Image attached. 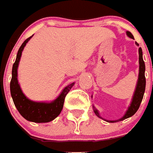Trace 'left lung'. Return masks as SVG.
<instances>
[{
  "label": "left lung",
  "mask_w": 153,
  "mask_h": 153,
  "mask_svg": "<svg viewBox=\"0 0 153 153\" xmlns=\"http://www.w3.org/2000/svg\"><path fill=\"white\" fill-rule=\"evenodd\" d=\"M127 34L131 39H134L133 35L129 31L127 32ZM136 45L139 46L137 42H135ZM139 62H140V72H139V78H138L137 85H136V89H135V94L133 96L132 102L131 104L128 108V110L125 114V115L120 119L119 120L117 121H107L109 123H115V122L123 121L124 119L130 118L132 115H134L136 111H138V109L140 105V103L142 102L143 97V94H144V91H145V85H146V79H145V75H144V72H145V64H144V61L143 59V52H142V49L141 48H139ZM94 113L97 114L99 118H101L99 116V114L97 112L96 109H94Z\"/></svg>",
  "instance_id": "obj_1"
}]
</instances>
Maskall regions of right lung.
Listing matches in <instances>:
<instances>
[{
  "label": "right lung",
  "instance_id": "obj_1",
  "mask_svg": "<svg viewBox=\"0 0 153 153\" xmlns=\"http://www.w3.org/2000/svg\"><path fill=\"white\" fill-rule=\"evenodd\" d=\"M31 37L32 36L29 37L24 41L18 51L17 58L13 65L12 79L10 81V92L16 108L23 118L28 121L34 123H48L56 119L60 114L64 106L65 97L74 83L70 84L69 85L65 87L59 97L51 103L35 102L29 100L24 95L18 82V67L22 56V51Z\"/></svg>",
  "mask_w": 153,
  "mask_h": 153
}]
</instances>
